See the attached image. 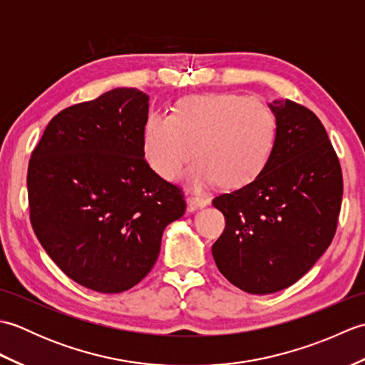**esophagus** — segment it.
<instances>
[{
    "instance_id": "esophagus-1",
    "label": "esophagus",
    "mask_w": 365,
    "mask_h": 365,
    "mask_svg": "<svg viewBox=\"0 0 365 365\" xmlns=\"http://www.w3.org/2000/svg\"><path fill=\"white\" fill-rule=\"evenodd\" d=\"M188 202L191 205L197 207V208H204V207H207L208 204H210V199L205 197V196H192V197L188 199Z\"/></svg>"
}]
</instances>
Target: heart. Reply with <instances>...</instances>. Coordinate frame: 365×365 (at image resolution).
Masks as SVG:
<instances>
[{
  "label": "heart",
  "mask_w": 365,
  "mask_h": 365,
  "mask_svg": "<svg viewBox=\"0 0 365 365\" xmlns=\"http://www.w3.org/2000/svg\"><path fill=\"white\" fill-rule=\"evenodd\" d=\"M276 136L277 119L267 103L238 94H205L183 98L174 114H149L143 150L166 180L180 178L196 150L199 158L188 174L192 187L221 182L242 188L267 168Z\"/></svg>",
  "instance_id": "heart-1"
}]
</instances>
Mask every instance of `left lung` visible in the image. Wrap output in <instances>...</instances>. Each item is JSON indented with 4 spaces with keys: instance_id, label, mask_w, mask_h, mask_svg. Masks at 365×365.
Masks as SVG:
<instances>
[{
    "instance_id": "1",
    "label": "left lung",
    "mask_w": 365,
    "mask_h": 365,
    "mask_svg": "<svg viewBox=\"0 0 365 365\" xmlns=\"http://www.w3.org/2000/svg\"><path fill=\"white\" fill-rule=\"evenodd\" d=\"M269 108L277 136L267 168L213 199L226 220L212 246L216 267L252 294L287 289L314 267L334 238L344 195L342 168L320 119L292 100Z\"/></svg>"
}]
</instances>
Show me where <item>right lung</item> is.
Segmentation results:
<instances>
[{
  "instance_id": "obj_1",
  "label": "right lung",
  "mask_w": 365,
  "mask_h": 365,
  "mask_svg": "<svg viewBox=\"0 0 365 365\" xmlns=\"http://www.w3.org/2000/svg\"><path fill=\"white\" fill-rule=\"evenodd\" d=\"M149 96L133 88L72 105L46 125L28 165L29 220L51 260L83 287L120 293L158 259L187 208L144 158Z\"/></svg>"
}]
</instances>
